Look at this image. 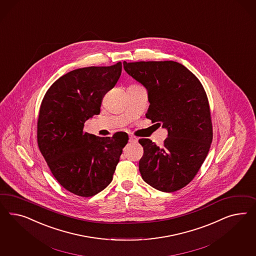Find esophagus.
I'll use <instances>...</instances> for the list:
<instances>
[{"label":"esophagus","mask_w":256,"mask_h":256,"mask_svg":"<svg viewBox=\"0 0 256 256\" xmlns=\"http://www.w3.org/2000/svg\"><path fill=\"white\" fill-rule=\"evenodd\" d=\"M130 142H132V144H136L137 142H138V139L136 138V137H134V136H130Z\"/></svg>","instance_id":"obj_1"}]
</instances>
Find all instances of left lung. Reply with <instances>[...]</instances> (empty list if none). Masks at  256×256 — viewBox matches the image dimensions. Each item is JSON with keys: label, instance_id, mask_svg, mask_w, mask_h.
Here are the masks:
<instances>
[{"label": "left lung", "instance_id": "obj_1", "mask_svg": "<svg viewBox=\"0 0 256 256\" xmlns=\"http://www.w3.org/2000/svg\"><path fill=\"white\" fill-rule=\"evenodd\" d=\"M126 72L146 88V116L168 130L162 146L140 139L142 178L156 190L172 192L200 170L213 138L210 103L200 80L174 61L123 62Z\"/></svg>", "mask_w": 256, "mask_h": 256}]
</instances>
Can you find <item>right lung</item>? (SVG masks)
Masks as SVG:
<instances>
[{
	"mask_svg": "<svg viewBox=\"0 0 256 256\" xmlns=\"http://www.w3.org/2000/svg\"><path fill=\"white\" fill-rule=\"evenodd\" d=\"M122 62L72 70L48 88L41 102L38 144L61 186L82 197L103 190L112 180L128 135L98 137L84 132L86 120L100 112L105 94L114 88Z\"/></svg>",
	"mask_w": 256,
	"mask_h": 256,
	"instance_id": "obj_1",
	"label": "right lung"
}]
</instances>
